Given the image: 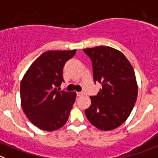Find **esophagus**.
<instances>
[{
    "instance_id": "1",
    "label": "esophagus",
    "mask_w": 158,
    "mask_h": 158,
    "mask_svg": "<svg viewBox=\"0 0 158 158\" xmlns=\"http://www.w3.org/2000/svg\"><path fill=\"white\" fill-rule=\"evenodd\" d=\"M84 95V93L83 92H77V96L78 97H81V96Z\"/></svg>"
}]
</instances>
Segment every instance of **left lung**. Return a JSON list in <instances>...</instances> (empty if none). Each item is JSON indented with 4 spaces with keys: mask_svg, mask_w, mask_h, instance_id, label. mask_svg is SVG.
Returning <instances> with one entry per match:
<instances>
[{
    "mask_svg": "<svg viewBox=\"0 0 158 158\" xmlns=\"http://www.w3.org/2000/svg\"><path fill=\"white\" fill-rule=\"evenodd\" d=\"M83 51L90 57L94 82L101 83L97 96L85 110L89 122L102 131L116 129L129 118L137 99L135 72L127 57L110 47L99 46Z\"/></svg>",
    "mask_w": 158,
    "mask_h": 158,
    "instance_id": "1",
    "label": "left lung"
}]
</instances>
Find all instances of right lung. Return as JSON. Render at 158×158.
<instances>
[{"mask_svg":"<svg viewBox=\"0 0 158 158\" xmlns=\"http://www.w3.org/2000/svg\"><path fill=\"white\" fill-rule=\"evenodd\" d=\"M72 51H48L41 54L25 73L21 85V106L34 126L55 131L64 126L76 97V92L59 90L66 61L76 54Z\"/></svg>","mask_w":158,"mask_h":158,"instance_id":"right-lung-1","label":"right lung"}]
</instances>
